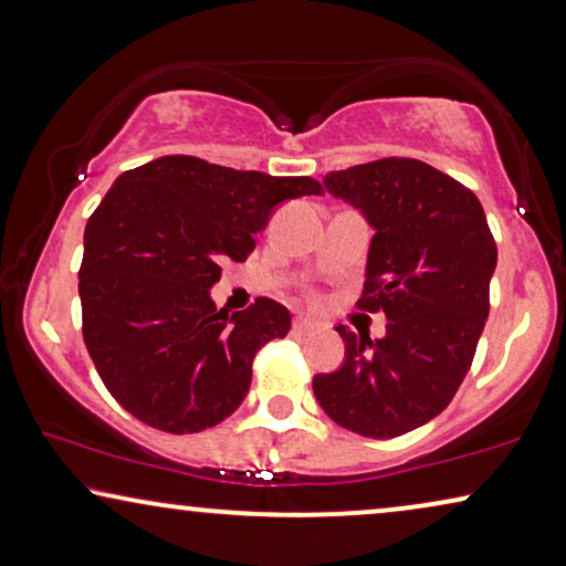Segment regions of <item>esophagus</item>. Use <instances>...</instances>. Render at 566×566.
<instances>
[{
  "label": "esophagus",
  "mask_w": 566,
  "mask_h": 566,
  "mask_svg": "<svg viewBox=\"0 0 566 566\" xmlns=\"http://www.w3.org/2000/svg\"><path fill=\"white\" fill-rule=\"evenodd\" d=\"M292 331L297 333V336H307V333H313V331H315V323H310L307 317H294Z\"/></svg>",
  "instance_id": "34e87169"
}]
</instances>
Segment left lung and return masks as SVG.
I'll use <instances>...</instances> for the list:
<instances>
[{"mask_svg": "<svg viewBox=\"0 0 566 566\" xmlns=\"http://www.w3.org/2000/svg\"><path fill=\"white\" fill-rule=\"evenodd\" d=\"M374 228L356 307L387 315L371 340L338 325L340 369L315 374L331 420L366 439H395L453 400L490 315L497 245L472 189L418 158H379L323 177Z\"/></svg>", "mask_w": 566, "mask_h": 566, "instance_id": "left-lung-1", "label": "left lung"}]
</instances>
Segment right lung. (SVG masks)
Wrapping results in <instances>:
<instances>
[{
	"label": "right lung",
	"mask_w": 566,
	"mask_h": 566,
	"mask_svg": "<svg viewBox=\"0 0 566 566\" xmlns=\"http://www.w3.org/2000/svg\"><path fill=\"white\" fill-rule=\"evenodd\" d=\"M313 177L235 171L161 156L117 177L84 230L82 333L123 408L166 433H197L235 412L253 356L292 315L259 297L228 315L210 300L222 264L245 261L284 200L321 195Z\"/></svg>",
	"instance_id": "1"
}]
</instances>
